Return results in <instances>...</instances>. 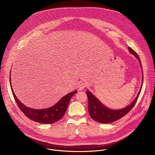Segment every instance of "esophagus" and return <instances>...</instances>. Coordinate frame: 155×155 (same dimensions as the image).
<instances>
[{"instance_id": "esophagus-1", "label": "esophagus", "mask_w": 155, "mask_h": 155, "mask_svg": "<svg viewBox=\"0 0 155 155\" xmlns=\"http://www.w3.org/2000/svg\"><path fill=\"white\" fill-rule=\"evenodd\" d=\"M86 86H87V84H86V83L82 82V83H81L79 84V86H78V89H79V90L81 91V90H83L84 88H85V87H86Z\"/></svg>"}]
</instances>
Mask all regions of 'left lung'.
<instances>
[{"mask_svg":"<svg viewBox=\"0 0 155 155\" xmlns=\"http://www.w3.org/2000/svg\"><path fill=\"white\" fill-rule=\"evenodd\" d=\"M128 50L133 55H134L138 59L141 65L140 60L136 51L130 47H128ZM143 79V76L142 75V81ZM142 86V84L141 85L140 91L137 97L133 101V102L130 105H129L125 108L117 110H110L107 108L104 105L101 104L100 101L93 94H92L91 92L87 91L86 94L88 97V111L91 117L94 120L101 124L111 123L121 119L124 116H125L128 113H129L131 111V110L134 107L140 93Z\"/></svg>","mask_w":155,"mask_h":155,"instance_id":"left-lung-1","label":"left lung"}]
</instances>
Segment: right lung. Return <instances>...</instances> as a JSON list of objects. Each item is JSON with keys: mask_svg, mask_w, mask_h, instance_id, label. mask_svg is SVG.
Wrapping results in <instances>:
<instances>
[{"mask_svg": "<svg viewBox=\"0 0 155 155\" xmlns=\"http://www.w3.org/2000/svg\"><path fill=\"white\" fill-rule=\"evenodd\" d=\"M10 82L11 78L10 76ZM11 89L16 104L21 111L30 119L41 124H50L61 119L65 114L71 97L77 92L74 91L64 96L54 106L43 110H33L24 105L17 98L13 91L11 84Z\"/></svg>", "mask_w": 155, "mask_h": 155, "instance_id": "obj_1", "label": "right lung"}]
</instances>
